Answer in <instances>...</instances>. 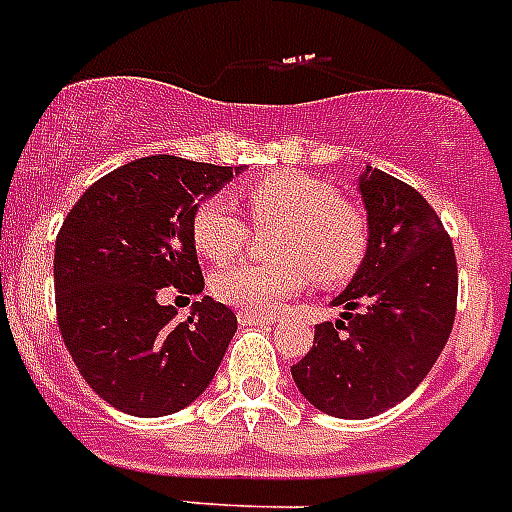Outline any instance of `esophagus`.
Instances as JSON below:
<instances>
[{
    "label": "esophagus",
    "instance_id": "esophagus-1",
    "mask_svg": "<svg viewBox=\"0 0 512 512\" xmlns=\"http://www.w3.org/2000/svg\"><path fill=\"white\" fill-rule=\"evenodd\" d=\"M236 319H239L241 327H268L273 324V316H265V313H255V311H239L236 313Z\"/></svg>",
    "mask_w": 512,
    "mask_h": 512
}]
</instances>
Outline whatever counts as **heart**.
I'll return each mask as SVG.
<instances>
[{
	"label": "heart",
	"mask_w": 512,
	"mask_h": 512,
	"mask_svg": "<svg viewBox=\"0 0 512 512\" xmlns=\"http://www.w3.org/2000/svg\"><path fill=\"white\" fill-rule=\"evenodd\" d=\"M249 220L281 225L271 241V260H239L212 276L217 300L241 311L271 313L308 287L316 276L335 287L361 268L369 252V220L335 185L303 172H273L244 191ZM193 244L201 255L223 263L244 249L247 223L223 196L201 201L191 217Z\"/></svg>",
	"instance_id": "1"
}]
</instances>
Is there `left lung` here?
<instances>
[{
  "label": "left lung",
  "mask_w": 512,
  "mask_h": 512,
  "mask_svg": "<svg viewBox=\"0 0 512 512\" xmlns=\"http://www.w3.org/2000/svg\"><path fill=\"white\" fill-rule=\"evenodd\" d=\"M369 252L332 305L337 321L316 327L292 377L316 409L366 420L412 393L452 335L457 260L441 217L420 191L366 167L358 177Z\"/></svg>",
  "instance_id": "left-lung-1"
}]
</instances>
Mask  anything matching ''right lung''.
<instances>
[{"mask_svg": "<svg viewBox=\"0 0 512 512\" xmlns=\"http://www.w3.org/2000/svg\"><path fill=\"white\" fill-rule=\"evenodd\" d=\"M241 167L146 156L92 183L55 241L58 327L103 401L135 417L180 412L207 390L236 332L212 297L177 324L164 287L204 289L191 217Z\"/></svg>", "mask_w": 512, "mask_h": 512, "instance_id": "right-lung-1", "label": "right lung"}]
</instances>
